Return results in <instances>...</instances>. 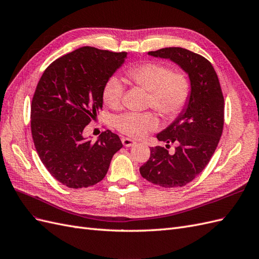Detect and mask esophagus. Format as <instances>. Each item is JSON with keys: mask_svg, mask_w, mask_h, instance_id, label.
Instances as JSON below:
<instances>
[{"mask_svg": "<svg viewBox=\"0 0 259 259\" xmlns=\"http://www.w3.org/2000/svg\"><path fill=\"white\" fill-rule=\"evenodd\" d=\"M121 142L122 144L125 146V147H130V146H134L137 142L135 141V140H131L129 138H122L121 139Z\"/></svg>", "mask_w": 259, "mask_h": 259, "instance_id": "34e87169", "label": "esophagus"}]
</instances>
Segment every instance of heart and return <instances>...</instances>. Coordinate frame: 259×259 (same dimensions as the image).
<instances>
[{
	"instance_id": "b5f03b06",
	"label": "heart",
	"mask_w": 259,
	"mask_h": 259,
	"mask_svg": "<svg viewBox=\"0 0 259 259\" xmlns=\"http://www.w3.org/2000/svg\"><path fill=\"white\" fill-rule=\"evenodd\" d=\"M127 77L150 93L149 105L167 118L178 115L189 97V81L181 72H171L164 65L144 63L132 66ZM123 85L117 77H110L103 88V101L118 109L121 106ZM121 134L140 139L158 127V119L153 113H127L119 116L115 122Z\"/></svg>"
}]
</instances>
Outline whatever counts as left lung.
I'll return each mask as SVG.
<instances>
[{
	"instance_id": "obj_1",
	"label": "left lung",
	"mask_w": 259,
	"mask_h": 259,
	"mask_svg": "<svg viewBox=\"0 0 259 259\" xmlns=\"http://www.w3.org/2000/svg\"><path fill=\"white\" fill-rule=\"evenodd\" d=\"M177 64L190 79L191 91L178 117L157 134L158 141L177 144L170 154L165 147H151V156L140 174L164 188L183 187L208 164L224 129L225 101L217 73L205 57L182 48L147 53Z\"/></svg>"
}]
</instances>
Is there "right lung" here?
Here are the masks:
<instances>
[{
    "label": "right lung",
    "mask_w": 259,
    "mask_h": 259,
    "mask_svg": "<svg viewBox=\"0 0 259 259\" xmlns=\"http://www.w3.org/2000/svg\"><path fill=\"white\" fill-rule=\"evenodd\" d=\"M127 58V52L77 49L44 70L31 103V134L43 165L64 186L88 188L103 180L119 137L106 130L95 142L85 125L103 106V88Z\"/></svg>",
    "instance_id": "obj_1"
}]
</instances>
